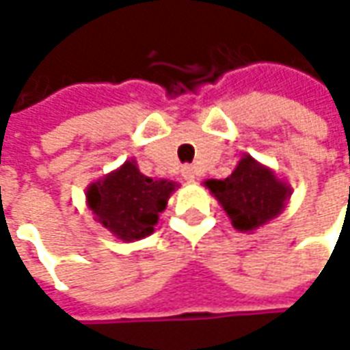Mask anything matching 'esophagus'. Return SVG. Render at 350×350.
<instances>
[{
  "instance_id": "obj_1",
  "label": "esophagus",
  "mask_w": 350,
  "mask_h": 350,
  "mask_svg": "<svg viewBox=\"0 0 350 350\" xmlns=\"http://www.w3.org/2000/svg\"><path fill=\"white\" fill-rule=\"evenodd\" d=\"M182 176L186 178L187 182H193V180L198 178V172H196V168H193V166H189V164H186V166L182 168Z\"/></svg>"
}]
</instances>
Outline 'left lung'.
Returning <instances> with one entry per match:
<instances>
[{
    "label": "left lung",
    "mask_w": 350,
    "mask_h": 350,
    "mask_svg": "<svg viewBox=\"0 0 350 350\" xmlns=\"http://www.w3.org/2000/svg\"><path fill=\"white\" fill-rule=\"evenodd\" d=\"M205 184L223 205L234 228L246 232L277 217L291 196L288 186L247 154L226 180H207Z\"/></svg>",
    "instance_id": "1"
}]
</instances>
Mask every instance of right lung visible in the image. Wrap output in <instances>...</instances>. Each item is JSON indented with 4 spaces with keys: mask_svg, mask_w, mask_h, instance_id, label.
Here are the masks:
<instances>
[{
    "mask_svg": "<svg viewBox=\"0 0 350 350\" xmlns=\"http://www.w3.org/2000/svg\"><path fill=\"white\" fill-rule=\"evenodd\" d=\"M176 184L152 180L127 161L104 180L92 184L87 201L98 223L122 240H139L152 232Z\"/></svg>",
    "mask_w": 350,
    "mask_h": 350,
    "instance_id": "right-lung-1",
    "label": "right lung"
}]
</instances>
